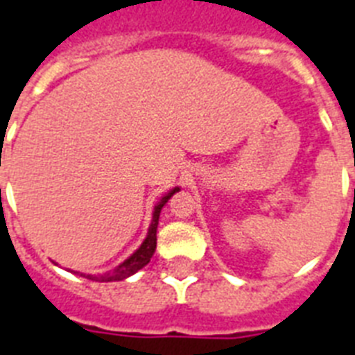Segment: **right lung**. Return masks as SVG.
Masks as SVG:
<instances>
[{"label":"right lung","instance_id":"obj_1","mask_svg":"<svg viewBox=\"0 0 355 355\" xmlns=\"http://www.w3.org/2000/svg\"><path fill=\"white\" fill-rule=\"evenodd\" d=\"M178 189H180V187H173L171 191H169L168 195H164V197L160 198V202L155 206L148 237L144 239V243L140 244V248H138L137 252L132 253L131 257H128L122 264H118L114 270L103 273V275H83V277L91 279V281H100V282L123 281V279L131 277L132 273H137L138 270H142V268L151 261L153 253H155V250H157V227H158V218H160V211H162V207L166 206V202H168L169 198H171Z\"/></svg>","mask_w":355,"mask_h":355}]
</instances>
